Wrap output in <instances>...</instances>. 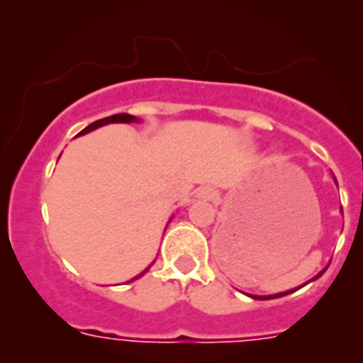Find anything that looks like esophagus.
Here are the masks:
<instances>
[{
  "label": "esophagus",
  "mask_w": 363,
  "mask_h": 363,
  "mask_svg": "<svg viewBox=\"0 0 363 363\" xmlns=\"http://www.w3.org/2000/svg\"><path fill=\"white\" fill-rule=\"evenodd\" d=\"M197 197H199V199H204V201H210L213 197V191L210 190V188H201L199 194H197Z\"/></svg>",
  "instance_id": "obj_1"
}]
</instances>
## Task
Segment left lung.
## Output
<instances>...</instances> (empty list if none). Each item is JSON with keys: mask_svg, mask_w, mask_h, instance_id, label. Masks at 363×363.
Returning <instances> with one entry per match:
<instances>
[{"mask_svg": "<svg viewBox=\"0 0 363 363\" xmlns=\"http://www.w3.org/2000/svg\"><path fill=\"white\" fill-rule=\"evenodd\" d=\"M334 181H336V179H334ZM325 270L327 269H323L320 274H316V276H314L313 279H311V281L318 279V277H320L321 274L325 272ZM294 291H298V289H292V291H286V292H279V294H274V296H252V298H254V299H274V298H281V296H286V294H292V292H294Z\"/></svg>", "mask_w": 363, "mask_h": 363, "instance_id": "1", "label": "left lung"}]
</instances>
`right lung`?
I'll use <instances>...</instances> for the list:
<instances>
[{
    "instance_id": "obj_1",
    "label": "right lung",
    "mask_w": 363,
    "mask_h": 363,
    "mask_svg": "<svg viewBox=\"0 0 363 363\" xmlns=\"http://www.w3.org/2000/svg\"><path fill=\"white\" fill-rule=\"evenodd\" d=\"M115 122H125V124H129V122H140V118H137V116H133V115H128V113H121V115L106 116V118H100V121H96V122H93V124H89L86 129H82V131L78 135H86V133H89V131H93V129L100 128V125L115 124ZM150 267H151V264H150ZM150 267H147V269L144 270L143 274H138V276L135 277V279H138V277H140V276H144V274H146L147 270H150Z\"/></svg>"
}]
</instances>
